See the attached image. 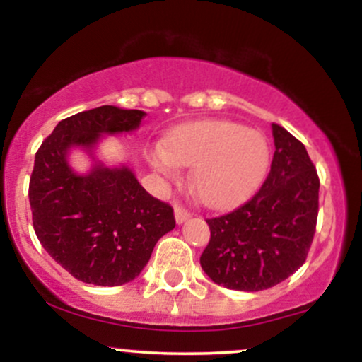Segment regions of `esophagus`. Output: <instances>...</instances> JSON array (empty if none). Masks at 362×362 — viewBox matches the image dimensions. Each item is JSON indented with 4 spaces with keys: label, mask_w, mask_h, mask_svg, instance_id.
<instances>
[{
    "label": "esophagus",
    "mask_w": 362,
    "mask_h": 362,
    "mask_svg": "<svg viewBox=\"0 0 362 362\" xmlns=\"http://www.w3.org/2000/svg\"><path fill=\"white\" fill-rule=\"evenodd\" d=\"M190 216H192V213H190L189 209H185L184 206H180V204L175 206V219H177L178 224L187 221V219H189Z\"/></svg>",
    "instance_id": "1"
}]
</instances>
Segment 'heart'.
I'll use <instances>...</instances> for the list:
<instances>
[{
  "label": "heart",
  "mask_w": 362,
  "mask_h": 362,
  "mask_svg": "<svg viewBox=\"0 0 362 362\" xmlns=\"http://www.w3.org/2000/svg\"><path fill=\"white\" fill-rule=\"evenodd\" d=\"M149 163L163 177L175 178L177 165L192 168L194 190L211 207L245 201L269 167V144L257 131L224 120L187 124L165 139V149L149 151Z\"/></svg>",
  "instance_id": "heart-1"
}]
</instances>
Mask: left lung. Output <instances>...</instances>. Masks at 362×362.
Masks as SVG:
<instances>
[{"label":"left lung","mask_w":362,"mask_h":362,"mask_svg":"<svg viewBox=\"0 0 362 362\" xmlns=\"http://www.w3.org/2000/svg\"><path fill=\"white\" fill-rule=\"evenodd\" d=\"M276 151L267 178L252 199L206 219L211 238L201 265L216 284L262 291L288 279L308 257L318 218L320 178L308 151L272 124Z\"/></svg>","instance_id":"8db88e82"}]
</instances>
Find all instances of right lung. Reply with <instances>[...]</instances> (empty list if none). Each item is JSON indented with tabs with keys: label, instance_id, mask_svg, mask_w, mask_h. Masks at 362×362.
Masks as SVG:
<instances>
[{
	"label": "right lung",
	"instance_id": "obj_1",
	"mask_svg": "<svg viewBox=\"0 0 362 362\" xmlns=\"http://www.w3.org/2000/svg\"><path fill=\"white\" fill-rule=\"evenodd\" d=\"M143 110L114 105L62 119L35 153L28 199L45 252L78 281L120 286L132 281L158 240L175 228L173 207L141 187L131 170L97 165L88 175L69 168L68 149L93 148L100 134L134 131Z\"/></svg>",
	"mask_w": 362,
	"mask_h": 362
}]
</instances>
